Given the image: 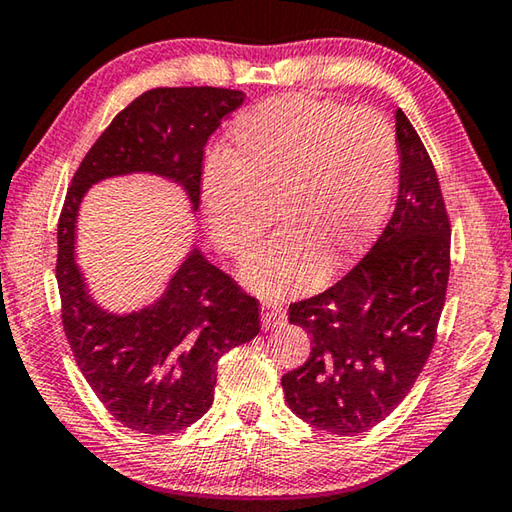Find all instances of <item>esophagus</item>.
I'll list each match as a JSON object with an SVG mask.
<instances>
[{
    "mask_svg": "<svg viewBox=\"0 0 512 512\" xmlns=\"http://www.w3.org/2000/svg\"><path fill=\"white\" fill-rule=\"evenodd\" d=\"M284 309L280 305H275V302H262V325L264 329H273L277 325L284 323Z\"/></svg>",
    "mask_w": 512,
    "mask_h": 512,
    "instance_id": "34e87169",
    "label": "esophagus"
}]
</instances>
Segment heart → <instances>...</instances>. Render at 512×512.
Segmentation results:
<instances>
[{"label":"heart","instance_id":"b5f03b06","mask_svg":"<svg viewBox=\"0 0 512 512\" xmlns=\"http://www.w3.org/2000/svg\"><path fill=\"white\" fill-rule=\"evenodd\" d=\"M221 164L205 169L201 203L210 237L246 257L271 223L280 235L241 266L268 298L309 291L350 264L377 235L397 185V144L377 112L334 101L277 97L239 115Z\"/></svg>","mask_w":512,"mask_h":512}]
</instances>
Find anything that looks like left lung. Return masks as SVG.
Returning <instances> with one entry per match:
<instances>
[{
	"label": "left lung",
	"instance_id": "1",
	"mask_svg": "<svg viewBox=\"0 0 512 512\" xmlns=\"http://www.w3.org/2000/svg\"><path fill=\"white\" fill-rule=\"evenodd\" d=\"M400 192L391 221L352 271L289 323L314 348L282 377L289 409L318 429L350 436L388 418L427 363L449 280V219L427 149L395 112Z\"/></svg>",
	"mask_w": 512,
	"mask_h": 512
}]
</instances>
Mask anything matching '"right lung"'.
<instances>
[{"label": "right lung", "instance_id": "add662e5", "mask_svg": "<svg viewBox=\"0 0 512 512\" xmlns=\"http://www.w3.org/2000/svg\"><path fill=\"white\" fill-rule=\"evenodd\" d=\"M241 103L244 92L225 88L144 92L94 142L60 212L56 280L76 366L115 420L149 436L203 418L216 361L259 334V302L192 246L151 305L103 309L76 264L79 210L101 180L149 173L183 189L196 214L205 144Z\"/></svg>", "mask_w": 512, "mask_h": 512}]
</instances>
